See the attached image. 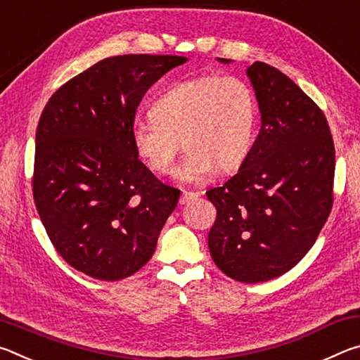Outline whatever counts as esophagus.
Segmentation results:
<instances>
[{
    "label": "esophagus",
    "mask_w": 360,
    "mask_h": 360,
    "mask_svg": "<svg viewBox=\"0 0 360 360\" xmlns=\"http://www.w3.org/2000/svg\"><path fill=\"white\" fill-rule=\"evenodd\" d=\"M198 197H200L198 192H188V191H184V192H182L181 197H179V203H181V205H187V203H191L192 200H197Z\"/></svg>",
    "instance_id": "1"
}]
</instances>
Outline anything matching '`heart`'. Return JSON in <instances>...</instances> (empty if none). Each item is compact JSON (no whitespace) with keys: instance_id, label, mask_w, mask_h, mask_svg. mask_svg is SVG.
<instances>
[{"instance_id":"b5f03b06","label":"heart","mask_w":360,"mask_h":360,"mask_svg":"<svg viewBox=\"0 0 360 360\" xmlns=\"http://www.w3.org/2000/svg\"><path fill=\"white\" fill-rule=\"evenodd\" d=\"M257 101L236 76H198L173 84L150 106V119L131 124L136 155L155 173L173 168L181 143L186 157L176 178L198 184L219 169L240 168L251 150Z\"/></svg>"}]
</instances>
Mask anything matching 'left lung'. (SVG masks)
Wrapping results in <instances>:
<instances>
[{"instance_id":"1","label":"left lung","mask_w":360,"mask_h":360,"mask_svg":"<svg viewBox=\"0 0 360 360\" xmlns=\"http://www.w3.org/2000/svg\"><path fill=\"white\" fill-rule=\"evenodd\" d=\"M246 75L262 127L238 173L206 192L217 210L208 246L225 275L262 283L294 268L324 227L335 148L326 115L294 81L262 62Z\"/></svg>"}]
</instances>
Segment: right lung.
<instances>
[{
  "label": "right lung",
  "mask_w": 360,
  "mask_h": 360,
  "mask_svg": "<svg viewBox=\"0 0 360 360\" xmlns=\"http://www.w3.org/2000/svg\"><path fill=\"white\" fill-rule=\"evenodd\" d=\"M178 56L105 58L62 85L36 130L33 197L57 252L87 276L129 278L148 264L181 192L139 160V101Z\"/></svg>",
  "instance_id": "add662e5"
}]
</instances>
